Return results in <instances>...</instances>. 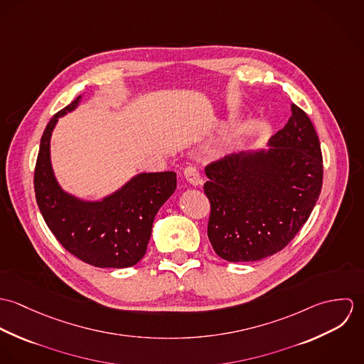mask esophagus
Instances as JSON below:
<instances>
[{
    "mask_svg": "<svg viewBox=\"0 0 364 364\" xmlns=\"http://www.w3.org/2000/svg\"><path fill=\"white\" fill-rule=\"evenodd\" d=\"M183 175H185L186 181H188L191 185H193V186L202 185L200 173H199V171H198L195 166H186L185 171H183Z\"/></svg>",
    "mask_w": 364,
    "mask_h": 364,
    "instance_id": "34e87169",
    "label": "esophagus"
}]
</instances>
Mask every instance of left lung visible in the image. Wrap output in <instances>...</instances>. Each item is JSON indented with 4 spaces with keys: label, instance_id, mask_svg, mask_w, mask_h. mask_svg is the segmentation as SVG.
<instances>
[{
    "label": "left lung",
    "instance_id": "8db88e82",
    "mask_svg": "<svg viewBox=\"0 0 364 364\" xmlns=\"http://www.w3.org/2000/svg\"><path fill=\"white\" fill-rule=\"evenodd\" d=\"M205 172L213 250L228 262L263 259L294 238L319 198V139L307 113L293 104L266 150L224 156Z\"/></svg>",
    "mask_w": 364,
    "mask_h": 364
}]
</instances>
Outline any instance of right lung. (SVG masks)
Segmentation results:
<instances>
[{
	"instance_id": "add662e5",
	"label": "right lung",
	"mask_w": 364,
	"mask_h": 364,
	"mask_svg": "<svg viewBox=\"0 0 364 364\" xmlns=\"http://www.w3.org/2000/svg\"><path fill=\"white\" fill-rule=\"evenodd\" d=\"M80 102L81 97L55 113L43 132L33 181L38 206L57 241L78 259L97 267L134 266L147 251L158 210L176 189V173H139L97 202L63 191L53 172L50 139L58 117Z\"/></svg>"
}]
</instances>
